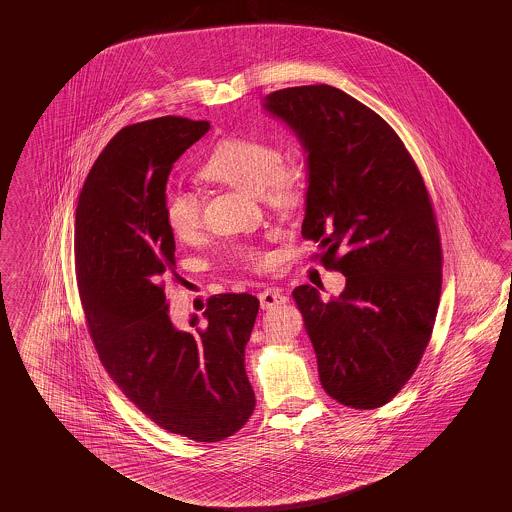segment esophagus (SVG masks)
I'll use <instances>...</instances> for the list:
<instances>
[{"label":"esophagus","instance_id":"34e87169","mask_svg":"<svg viewBox=\"0 0 512 512\" xmlns=\"http://www.w3.org/2000/svg\"><path fill=\"white\" fill-rule=\"evenodd\" d=\"M259 300H261V308L263 310H270V308H274L278 304L287 302V296L283 295L279 289H264L263 293L259 295Z\"/></svg>","mask_w":512,"mask_h":512}]
</instances>
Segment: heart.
Returning a JSON list of instances; mask_svg holds the SVG:
<instances>
[{
    "instance_id": "b5f03b06",
    "label": "heart",
    "mask_w": 512,
    "mask_h": 512,
    "mask_svg": "<svg viewBox=\"0 0 512 512\" xmlns=\"http://www.w3.org/2000/svg\"><path fill=\"white\" fill-rule=\"evenodd\" d=\"M201 176L210 182L261 195L270 202L291 199L298 184L295 167L285 165L278 148L261 139L221 140L204 159ZM163 217L178 240H191L202 227L201 201L184 187L169 186L163 197ZM238 257L255 270H263L268 264L263 249H240Z\"/></svg>"
}]
</instances>
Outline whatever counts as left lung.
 Instances as JSON below:
<instances>
[{
    "label": "left lung",
    "mask_w": 512,
    "mask_h": 512,
    "mask_svg": "<svg viewBox=\"0 0 512 512\" xmlns=\"http://www.w3.org/2000/svg\"><path fill=\"white\" fill-rule=\"evenodd\" d=\"M308 154L302 236L317 244L345 289L328 302L311 285L293 291L328 396L375 409L417 370L441 295V242L413 157L394 129L328 84L264 97Z\"/></svg>",
    "instance_id": "left-lung-1"
}]
</instances>
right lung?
<instances>
[{"instance_id":"add662e5","label":"right lung","mask_w":512,"mask_h":512,"mask_svg":"<svg viewBox=\"0 0 512 512\" xmlns=\"http://www.w3.org/2000/svg\"><path fill=\"white\" fill-rule=\"evenodd\" d=\"M208 122L163 116L118 131L88 174L75 217V270L93 345L125 396L157 426L199 443L236 434L255 409L246 343L253 295H216L187 328L165 296L176 244L163 197L176 159Z\"/></svg>"}]
</instances>
